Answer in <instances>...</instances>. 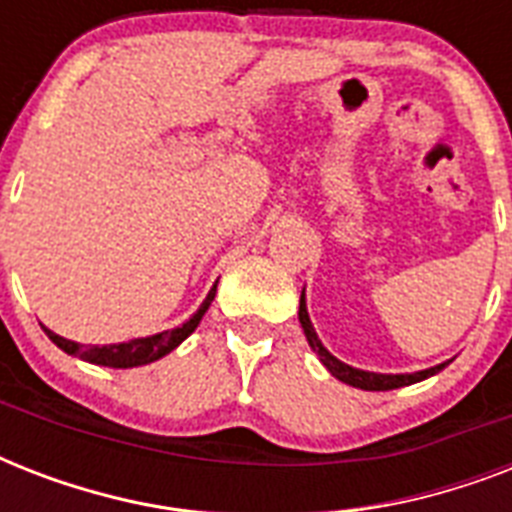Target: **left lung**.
<instances>
[{
  "instance_id": "obj_1",
  "label": "left lung",
  "mask_w": 512,
  "mask_h": 512,
  "mask_svg": "<svg viewBox=\"0 0 512 512\" xmlns=\"http://www.w3.org/2000/svg\"><path fill=\"white\" fill-rule=\"evenodd\" d=\"M300 324H303V332H305V340L311 345V350L319 356V361L327 366V372L332 377H337L340 382L345 385H353V388H361V390H396V388H404V385H412V382H420V380H428L433 374H438L444 366H449V361L444 364H436L430 366V369H420V372H412V374H380V372H366V369H356V366L345 364L340 361L337 356H332L327 348H324V342L319 340L316 335V329L311 324V316H308V305H305V289L303 295H300Z\"/></svg>"
}]
</instances>
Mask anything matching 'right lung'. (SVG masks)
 <instances>
[{
  "instance_id": "1",
  "label": "right lung",
  "mask_w": 512,
  "mask_h": 512,
  "mask_svg": "<svg viewBox=\"0 0 512 512\" xmlns=\"http://www.w3.org/2000/svg\"><path fill=\"white\" fill-rule=\"evenodd\" d=\"M215 292H217V281L212 284L209 289V295L204 297V303L199 305V311L193 313L191 319L180 324L175 329H164L159 335H148V337H135L130 342H111V345H90V348H84L79 342L74 340H66V337L55 335L50 329H44L47 337H50L60 350H66L68 356H79L82 361H90V364H98V366H111V369H132V366H146L151 361H159L164 358L167 353L180 345L185 337L191 335L193 329L199 327V321L204 319V313L209 311V305L215 300Z\"/></svg>"
}]
</instances>
